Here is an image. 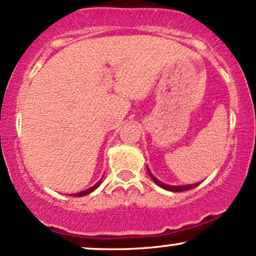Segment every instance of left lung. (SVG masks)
Masks as SVG:
<instances>
[{
  "label": "left lung",
  "instance_id": "8db88e82",
  "mask_svg": "<svg viewBox=\"0 0 256 256\" xmlns=\"http://www.w3.org/2000/svg\"><path fill=\"white\" fill-rule=\"evenodd\" d=\"M146 169H148V173H149V176L152 178V180L154 181V182H155L156 184H158V186L162 187V188L170 190V192H184V190H188L194 188V187H196L199 184H184V186H170V184H166L161 182V181L158 180V178L154 176L149 168H146Z\"/></svg>",
  "mask_w": 256,
  "mask_h": 256
}]
</instances>
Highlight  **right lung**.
Masks as SVG:
<instances>
[{
    "label": "right lung",
    "mask_w": 256,
    "mask_h": 256,
    "mask_svg": "<svg viewBox=\"0 0 256 256\" xmlns=\"http://www.w3.org/2000/svg\"><path fill=\"white\" fill-rule=\"evenodd\" d=\"M102 178H104V176H102ZM101 181H102V178H100V181H98V182L95 184L94 186H92L90 188H88V190H82V192L75 193V194H72V196H87V194H89V193H92V192H93V190H95L98 188V186H100Z\"/></svg>",
    "instance_id": "add662e5"
}]
</instances>
